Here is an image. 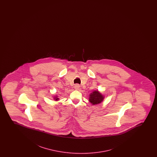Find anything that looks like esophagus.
I'll return each mask as SVG.
<instances>
[{
    "mask_svg": "<svg viewBox=\"0 0 157 157\" xmlns=\"http://www.w3.org/2000/svg\"><path fill=\"white\" fill-rule=\"evenodd\" d=\"M75 90H79L80 88V85L79 84H75Z\"/></svg>",
    "mask_w": 157,
    "mask_h": 157,
    "instance_id": "34e87169",
    "label": "esophagus"
}]
</instances>
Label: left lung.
Wrapping results in <instances>:
<instances>
[{
    "label": "left lung",
    "mask_w": 157,
    "mask_h": 157,
    "mask_svg": "<svg viewBox=\"0 0 157 157\" xmlns=\"http://www.w3.org/2000/svg\"><path fill=\"white\" fill-rule=\"evenodd\" d=\"M90 97L89 101L90 103L94 105L101 103L104 99L103 95L101 94L100 93H99V91L98 90L94 91L90 94Z\"/></svg>",
    "instance_id": "8db88e82"
}]
</instances>
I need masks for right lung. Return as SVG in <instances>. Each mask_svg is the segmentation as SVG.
I'll use <instances>...</instances> for the list:
<instances>
[{
    "label": "right lung",
    "mask_w": 157,
    "mask_h": 157,
    "mask_svg": "<svg viewBox=\"0 0 157 157\" xmlns=\"http://www.w3.org/2000/svg\"><path fill=\"white\" fill-rule=\"evenodd\" d=\"M55 98H55V100H58V98H57V97H55Z\"/></svg>",
    "instance_id": "1"
}]
</instances>
